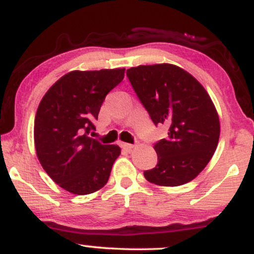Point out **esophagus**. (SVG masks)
Returning a JSON list of instances; mask_svg holds the SVG:
<instances>
[{"instance_id": "esophagus-1", "label": "esophagus", "mask_w": 254, "mask_h": 254, "mask_svg": "<svg viewBox=\"0 0 254 254\" xmlns=\"http://www.w3.org/2000/svg\"><path fill=\"white\" fill-rule=\"evenodd\" d=\"M133 147H135V145H133V144H130V143H122V148H123V149H125V150H131Z\"/></svg>"}]
</instances>
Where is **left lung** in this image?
Returning <instances> with one entry per match:
<instances>
[{"label": "left lung", "mask_w": 254, "mask_h": 254, "mask_svg": "<svg viewBox=\"0 0 254 254\" xmlns=\"http://www.w3.org/2000/svg\"><path fill=\"white\" fill-rule=\"evenodd\" d=\"M127 76L153 123L165 124L167 137L154 145L157 165L144 171L160 186H179L202 172L217 148L220 119L208 92L174 64L138 65Z\"/></svg>", "instance_id": "left-lung-1"}]
</instances>
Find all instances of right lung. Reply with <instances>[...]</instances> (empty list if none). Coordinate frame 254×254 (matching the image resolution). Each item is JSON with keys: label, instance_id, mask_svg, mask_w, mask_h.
Wrapping results in <instances>:
<instances>
[{"label": "right lung", "instance_id": "right-lung-1", "mask_svg": "<svg viewBox=\"0 0 254 254\" xmlns=\"http://www.w3.org/2000/svg\"><path fill=\"white\" fill-rule=\"evenodd\" d=\"M124 68L74 70L45 93L34 118V145L44 171L74 194L100 190L121 155L117 144L88 136L105 97L124 78Z\"/></svg>", "mask_w": 254, "mask_h": 254}]
</instances>
